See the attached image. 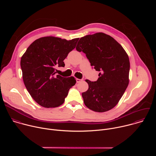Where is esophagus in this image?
<instances>
[{"instance_id":"esophagus-1","label":"esophagus","mask_w":156,"mask_h":156,"mask_svg":"<svg viewBox=\"0 0 156 156\" xmlns=\"http://www.w3.org/2000/svg\"><path fill=\"white\" fill-rule=\"evenodd\" d=\"M76 83H80L81 81H82V80H80V79H78V78H76Z\"/></svg>"}]
</instances>
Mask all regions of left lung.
Segmentation results:
<instances>
[{"label": "left lung", "mask_w": 156, "mask_h": 156, "mask_svg": "<svg viewBox=\"0 0 156 156\" xmlns=\"http://www.w3.org/2000/svg\"><path fill=\"white\" fill-rule=\"evenodd\" d=\"M76 49L84 52L91 65L100 72L96 81L86 80L89 87L82 93L85 105L97 112L113 108L129 83L128 54L116 40L103 33L81 37Z\"/></svg>", "instance_id": "left-lung-1"}]
</instances>
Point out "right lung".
Returning a JSON list of instances; mask_svg holds the SVG:
<instances>
[{
	"label": "right lung",
	"mask_w": 156,
	"mask_h": 156,
	"mask_svg": "<svg viewBox=\"0 0 156 156\" xmlns=\"http://www.w3.org/2000/svg\"><path fill=\"white\" fill-rule=\"evenodd\" d=\"M79 38L67 41L53 36L35 40L21 58L23 80L33 99L46 108L62 105L70 89L75 84L73 76L55 75L56 66H65L64 59L74 49Z\"/></svg>",
	"instance_id": "right-lung-1"
}]
</instances>
